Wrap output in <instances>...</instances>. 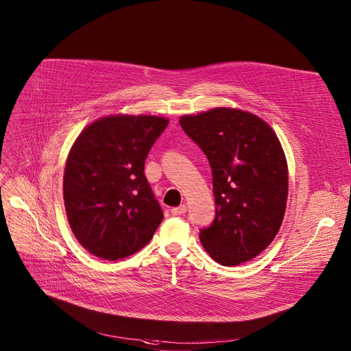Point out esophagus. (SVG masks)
Returning a JSON list of instances; mask_svg holds the SVG:
<instances>
[{
    "label": "esophagus",
    "mask_w": 351,
    "mask_h": 351,
    "mask_svg": "<svg viewBox=\"0 0 351 351\" xmlns=\"http://www.w3.org/2000/svg\"><path fill=\"white\" fill-rule=\"evenodd\" d=\"M171 213H172L173 216H182V215L186 213V206H184V204H180V206H178V207H173V208L171 210Z\"/></svg>",
    "instance_id": "esophagus-1"
}]
</instances>
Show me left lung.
Returning a JSON list of instances; mask_svg holds the SVG:
<instances>
[{
  "instance_id": "obj_1",
  "label": "left lung",
  "mask_w": 351,
  "mask_h": 351,
  "mask_svg": "<svg viewBox=\"0 0 351 351\" xmlns=\"http://www.w3.org/2000/svg\"><path fill=\"white\" fill-rule=\"evenodd\" d=\"M180 127L208 159L216 216L200 230L212 258L232 267L252 260L275 239L288 199V168L271 127L234 108L184 115Z\"/></svg>"
}]
</instances>
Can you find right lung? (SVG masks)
Listing matches in <instances>:
<instances>
[{"label": "right lung", "mask_w": 351, "mask_h": 351, "mask_svg": "<svg viewBox=\"0 0 351 351\" xmlns=\"http://www.w3.org/2000/svg\"><path fill=\"white\" fill-rule=\"evenodd\" d=\"M169 120L111 115L82 131L67 156L63 199L79 243L115 261L145 247L163 219L144 173L145 159Z\"/></svg>", "instance_id": "1"}]
</instances>
